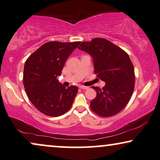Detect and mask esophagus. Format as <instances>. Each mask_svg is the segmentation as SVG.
Wrapping results in <instances>:
<instances>
[{
  "instance_id": "obj_1",
  "label": "esophagus",
  "mask_w": 160,
  "mask_h": 160,
  "mask_svg": "<svg viewBox=\"0 0 160 160\" xmlns=\"http://www.w3.org/2000/svg\"><path fill=\"white\" fill-rule=\"evenodd\" d=\"M79 88H81V89L86 90V89H88V86H79Z\"/></svg>"
}]
</instances>
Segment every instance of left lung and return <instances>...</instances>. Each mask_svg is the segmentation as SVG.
Instances as JSON below:
<instances>
[{
	"label": "left lung",
	"instance_id": "8db88e82",
	"mask_svg": "<svg viewBox=\"0 0 160 160\" xmlns=\"http://www.w3.org/2000/svg\"><path fill=\"white\" fill-rule=\"evenodd\" d=\"M78 48L92 55L95 74L106 82L102 88L92 87L97 96L91 102V109L102 117L118 114L128 103L134 89V68L128 54L109 40L100 38L82 42Z\"/></svg>",
	"mask_w": 160,
	"mask_h": 160
}]
</instances>
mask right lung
<instances>
[{
    "mask_svg": "<svg viewBox=\"0 0 160 160\" xmlns=\"http://www.w3.org/2000/svg\"><path fill=\"white\" fill-rule=\"evenodd\" d=\"M80 43L48 42L26 60L23 78L26 94L33 106L47 116H60L72 106L78 88H66L57 77L61 75L68 56Z\"/></svg>",
    "mask_w": 160,
    "mask_h": 160,
    "instance_id": "obj_1",
    "label": "right lung"
}]
</instances>
